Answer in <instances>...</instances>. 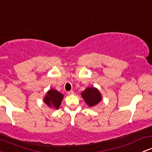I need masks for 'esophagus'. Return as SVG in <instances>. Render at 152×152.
I'll return each mask as SVG.
<instances>
[{
  "label": "esophagus",
  "instance_id": "esophagus-1",
  "mask_svg": "<svg viewBox=\"0 0 152 152\" xmlns=\"http://www.w3.org/2000/svg\"><path fill=\"white\" fill-rule=\"evenodd\" d=\"M73 93H74V91H73V90H71V91H68L67 94H69V95H71V94H73Z\"/></svg>",
  "mask_w": 152,
  "mask_h": 152
}]
</instances>
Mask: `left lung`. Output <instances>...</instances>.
<instances>
[{
	"label": "left lung",
	"instance_id": "obj_1",
	"mask_svg": "<svg viewBox=\"0 0 152 152\" xmlns=\"http://www.w3.org/2000/svg\"><path fill=\"white\" fill-rule=\"evenodd\" d=\"M83 99L89 107L96 105L102 99V96L99 91L93 87H89L81 93Z\"/></svg>",
	"mask_w": 152,
	"mask_h": 152
}]
</instances>
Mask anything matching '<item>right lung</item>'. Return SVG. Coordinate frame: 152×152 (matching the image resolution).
Listing matches in <instances>:
<instances>
[{
  "label": "right lung",
  "mask_w": 152,
  "mask_h": 152,
  "mask_svg": "<svg viewBox=\"0 0 152 152\" xmlns=\"http://www.w3.org/2000/svg\"><path fill=\"white\" fill-rule=\"evenodd\" d=\"M63 95L55 89H50L46 94L44 101L49 107L58 109L61 104Z\"/></svg>",
  "instance_id": "1"
}]
</instances>
